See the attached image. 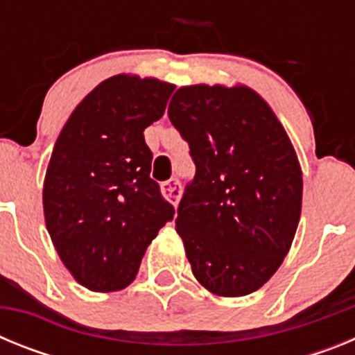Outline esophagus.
Masks as SVG:
<instances>
[{"mask_svg": "<svg viewBox=\"0 0 355 355\" xmlns=\"http://www.w3.org/2000/svg\"><path fill=\"white\" fill-rule=\"evenodd\" d=\"M162 196L165 197V199L171 202L172 206H178V202H180V197H181V183L175 178H172V180L165 181V183H162Z\"/></svg>", "mask_w": 355, "mask_h": 355, "instance_id": "obj_1", "label": "esophagus"}]
</instances>
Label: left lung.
I'll list each match as a JSON object with an SVG mask.
<instances>
[{
    "label": "left lung",
    "instance_id": "1",
    "mask_svg": "<svg viewBox=\"0 0 355 355\" xmlns=\"http://www.w3.org/2000/svg\"><path fill=\"white\" fill-rule=\"evenodd\" d=\"M168 119L197 167L175 218L193 275L218 297L259 290L290 252L302 209L286 130L243 83L181 87Z\"/></svg>",
    "mask_w": 355,
    "mask_h": 355
}]
</instances>
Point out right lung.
<instances>
[{"label": "right lung", "instance_id": "obj_1", "mask_svg": "<svg viewBox=\"0 0 355 355\" xmlns=\"http://www.w3.org/2000/svg\"><path fill=\"white\" fill-rule=\"evenodd\" d=\"M172 90L158 78H106L56 139L44 178V220L64 266L87 290L130 286L149 243L174 216L149 178L153 155L144 140Z\"/></svg>", "mask_w": 355, "mask_h": 355}]
</instances>
